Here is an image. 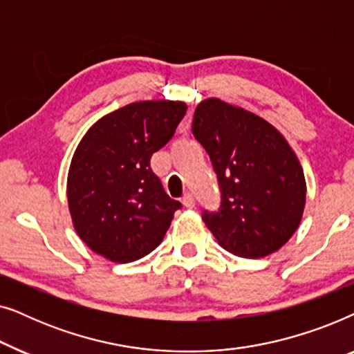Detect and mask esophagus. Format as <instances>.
<instances>
[{"label":"esophagus","mask_w":354,"mask_h":354,"mask_svg":"<svg viewBox=\"0 0 354 354\" xmlns=\"http://www.w3.org/2000/svg\"><path fill=\"white\" fill-rule=\"evenodd\" d=\"M182 205L185 206V207H193V206H195V200H193L192 193H185V195L182 196Z\"/></svg>","instance_id":"1"}]
</instances>
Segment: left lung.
<instances>
[{"label":"left lung","mask_w":354,"mask_h":354,"mask_svg":"<svg viewBox=\"0 0 354 354\" xmlns=\"http://www.w3.org/2000/svg\"><path fill=\"white\" fill-rule=\"evenodd\" d=\"M192 132L219 183V209L203 211V221L222 248L258 259L287 243L301 222L306 182L282 133L217 98L196 106Z\"/></svg>","instance_id":"left-lung-1"}]
</instances>
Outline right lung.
Listing matches in <instances>:
<instances>
[{
  "mask_svg": "<svg viewBox=\"0 0 354 354\" xmlns=\"http://www.w3.org/2000/svg\"><path fill=\"white\" fill-rule=\"evenodd\" d=\"M185 113L180 101H140L106 114L82 138L67 200L77 234L95 253L130 263L162 241L182 205L167 196L149 161Z\"/></svg>",
  "mask_w": 354,
  "mask_h": 354,
  "instance_id": "right-lung-1",
  "label": "right lung"
}]
</instances>
